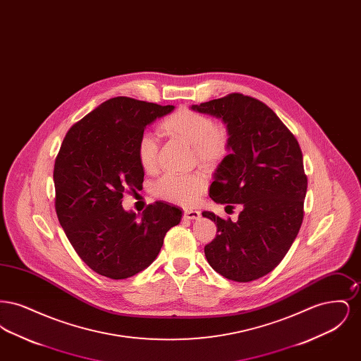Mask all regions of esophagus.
Returning <instances> with one entry per match:
<instances>
[{
	"label": "esophagus",
	"mask_w": 361,
	"mask_h": 361,
	"mask_svg": "<svg viewBox=\"0 0 361 361\" xmlns=\"http://www.w3.org/2000/svg\"><path fill=\"white\" fill-rule=\"evenodd\" d=\"M183 216H184V219L195 221V219H199V218H200V212L196 211V209H185Z\"/></svg>",
	"instance_id": "1"
}]
</instances>
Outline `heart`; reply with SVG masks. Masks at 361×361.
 I'll use <instances>...</instances> for the list:
<instances>
[{"label": "heart", "instance_id": "b5f03b06", "mask_svg": "<svg viewBox=\"0 0 361 361\" xmlns=\"http://www.w3.org/2000/svg\"><path fill=\"white\" fill-rule=\"evenodd\" d=\"M157 131L162 137L184 140L190 145L196 162L204 168H215L231 152V131L224 123L214 121L202 112L180 108L158 123ZM158 146L154 137L143 134L137 143L140 168L152 173L157 169ZM207 188L206 180L199 173L166 176L155 185V193L174 204L195 206Z\"/></svg>", "mask_w": 361, "mask_h": 361}]
</instances>
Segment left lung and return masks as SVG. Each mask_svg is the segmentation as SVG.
Segmentation results:
<instances>
[{"mask_svg":"<svg viewBox=\"0 0 361 361\" xmlns=\"http://www.w3.org/2000/svg\"><path fill=\"white\" fill-rule=\"evenodd\" d=\"M192 109L230 128L231 152L216 169L209 197L226 208L242 207L237 222L203 212L218 228L204 246L207 261L228 280L253 281L280 264L303 222L302 150L275 112L250 96L231 93Z\"/></svg>","mask_w":361,"mask_h":361,"instance_id":"8db88e82","label":"left lung"}]
</instances>
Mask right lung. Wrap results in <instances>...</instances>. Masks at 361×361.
Segmentation results:
<instances>
[{
    "mask_svg": "<svg viewBox=\"0 0 361 361\" xmlns=\"http://www.w3.org/2000/svg\"><path fill=\"white\" fill-rule=\"evenodd\" d=\"M173 109L114 97L75 123L62 142L54 165L55 211L77 255L99 275L121 280L146 269L181 221V209L165 202L149 204L140 216L121 207L127 189L142 188L139 137Z\"/></svg>",
    "mask_w": 361,
    "mask_h": 361,
    "instance_id": "add662e5",
    "label": "right lung"
}]
</instances>
